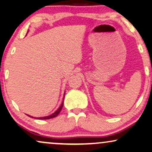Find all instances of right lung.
Listing matches in <instances>:
<instances>
[{"label":"right lung","mask_w":152,"mask_h":152,"mask_svg":"<svg viewBox=\"0 0 152 152\" xmlns=\"http://www.w3.org/2000/svg\"><path fill=\"white\" fill-rule=\"evenodd\" d=\"M64 96H65V94H64ZM63 100H64V98H63ZM63 102H62V104H61V105L60 106V107L58 108V109L56 110L55 112H54V113H53V114H52V115H49V116H46V117H32V116H30V115H28V117H32V118L39 119H52V118H54V117H56V116H57V115H58V114H59V113L61 112V110L62 108H63Z\"/></svg>","instance_id":"obj_1"}]
</instances>
